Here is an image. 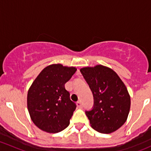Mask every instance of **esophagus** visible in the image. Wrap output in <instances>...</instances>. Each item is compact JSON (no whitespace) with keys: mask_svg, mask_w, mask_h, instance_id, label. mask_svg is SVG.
Returning a JSON list of instances; mask_svg holds the SVG:
<instances>
[{"mask_svg":"<svg viewBox=\"0 0 151 151\" xmlns=\"http://www.w3.org/2000/svg\"><path fill=\"white\" fill-rule=\"evenodd\" d=\"M77 106H78L79 108H82V106H83V104H82L81 101H77Z\"/></svg>","mask_w":151,"mask_h":151,"instance_id":"esophagus-1","label":"esophagus"}]
</instances>
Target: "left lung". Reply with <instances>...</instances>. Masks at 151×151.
I'll return each instance as SVG.
<instances>
[{
  "label": "left lung",
  "mask_w": 151,
  "mask_h": 151,
  "mask_svg": "<svg viewBox=\"0 0 151 151\" xmlns=\"http://www.w3.org/2000/svg\"><path fill=\"white\" fill-rule=\"evenodd\" d=\"M93 95L94 105L86 111L91 127L103 134L118 130L127 120L131 99L126 85L112 68L102 65L80 68Z\"/></svg>",
  "instance_id": "1"
}]
</instances>
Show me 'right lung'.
Masks as SVG:
<instances>
[{
	"instance_id": "obj_1",
	"label": "right lung",
	"mask_w": 151,
	"mask_h": 151,
	"mask_svg": "<svg viewBox=\"0 0 151 151\" xmlns=\"http://www.w3.org/2000/svg\"><path fill=\"white\" fill-rule=\"evenodd\" d=\"M75 67L52 64L45 67L32 83L27 104L30 118L39 129L58 133L69 125L75 110L65 84L76 72Z\"/></svg>"
}]
</instances>
